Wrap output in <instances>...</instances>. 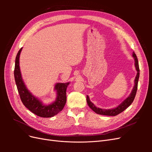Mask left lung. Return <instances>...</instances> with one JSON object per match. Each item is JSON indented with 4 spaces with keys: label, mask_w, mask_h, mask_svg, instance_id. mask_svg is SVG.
Returning a JSON list of instances; mask_svg holds the SVG:
<instances>
[{
    "label": "left lung",
    "mask_w": 152,
    "mask_h": 152,
    "mask_svg": "<svg viewBox=\"0 0 152 152\" xmlns=\"http://www.w3.org/2000/svg\"><path fill=\"white\" fill-rule=\"evenodd\" d=\"M132 56L134 59L135 61V67L137 70V75L135 78L134 80V87L131 91L130 95L128 96V97L124 99L123 102L119 104L118 107L116 108H114L112 109H102L99 108H97L96 106L92 103L88 96H87V103L88 104L89 107L90 108H91L93 111L99 115H108V116H115L117 115L118 114L121 113L123 111H124L127 107H129V106L132 104L133 101L134 99L135 96L136 94V91L137 89V83H138V80H139V77H140V68H139V64H138V60H137V58L136 54L134 52L132 53Z\"/></svg>",
    "instance_id": "8db88e82"
}]
</instances>
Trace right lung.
Returning <instances> with one entry per match:
<instances>
[{"instance_id": "1", "label": "right lung", "mask_w": 152, "mask_h": 152, "mask_svg": "<svg viewBox=\"0 0 152 152\" xmlns=\"http://www.w3.org/2000/svg\"><path fill=\"white\" fill-rule=\"evenodd\" d=\"M22 48L18 51L15 60L14 75L17 89L22 103L30 111L37 116L44 118L52 117L61 112L66 102V88L70 82L57 83L54 86L56 91V99L50 104H44L37 98L32 94L27 89L23 80L20 68V55Z\"/></svg>"}]
</instances>
